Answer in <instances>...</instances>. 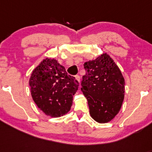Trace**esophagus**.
<instances>
[{
    "instance_id": "34e87169",
    "label": "esophagus",
    "mask_w": 152,
    "mask_h": 152,
    "mask_svg": "<svg viewBox=\"0 0 152 152\" xmlns=\"http://www.w3.org/2000/svg\"><path fill=\"white\" fill-rule=\"evenodd\" d=\"M75 78H76V81H77L78 83H80V76H78V75H76V76H75Z\"/></svg>"
}]
</instances>
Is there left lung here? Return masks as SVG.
<instances>
[{
  "label": "left lung",
  "instance_id": "obj_1",
  "mask_svg": "<svg viewBox=\"0 0 152 152\" xmlns=\"http://www.w3.org/2000/svg\"><path fill=\"white\" fill-rule=\"evenodd\" d=\"M81 91L92 118L101 124L111 121L121 109L124 99L125 81L119 68L109 54L83 64Z\"/></svg>",
  "mask_w": 152,
  "mask_h": 152
}]
</instances>
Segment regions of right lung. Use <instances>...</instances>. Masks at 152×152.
Instances as JSON below:
<instances>
[{"instance_id": "add662e5", "label": "right lung", "mask_w": 152, "mask_h": 152, "mask_svg": "<svg viewBox=\"0 0 152 152\" xmlns=\"http://www.w3.org/2000/svg\"><path fill=\"white\" fill-rule=\"evenodd\" d=\"M29 86L38 107L47 116L56 118L70 111L78 82L58 61L46 58L32 71Z\"/></svg>"}]
</instances>
